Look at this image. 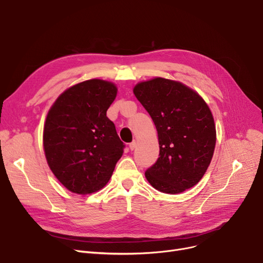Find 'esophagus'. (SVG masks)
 I'll return each instance as SVG.
<instances>
[{
  "mask_svg": "<svg viewBox=\"0 0 263 263\" xmlns=\"http://www.w3.org/2000/svg\"><path fill=\"white\" fill-rule=\"evenodd\" d=\"M135 147H136V142H135V141H133L132 143H130V144H129V148H130L131 150L135 149Z\"/></svg>",
  "mask_w": 263,
  "mask_h": 263,
  "instance_id": "esophagus-1",
  "label": "esophagus"
}]
</instances>
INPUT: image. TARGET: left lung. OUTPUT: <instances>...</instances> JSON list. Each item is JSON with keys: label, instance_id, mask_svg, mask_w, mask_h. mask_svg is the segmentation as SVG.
I'll return each mask as SVG.
<instances>
[{"label": "left lung", "instance_id": "1", "mask_svg": "<svg viewBox=\"0 0 263 263\" xmlns=\"http://www.w3.org/2000/svg\"><path fill=\"white\" fill-rule=\"evenodd\" d=\"M133 92L153 118L160 154L145 176L160 192L178 194L199 182L216 142L211 110L201 97L180 82L156 78Z\"/></svg>", "mask_w": 263, "mask_h": 263}]
</instances>
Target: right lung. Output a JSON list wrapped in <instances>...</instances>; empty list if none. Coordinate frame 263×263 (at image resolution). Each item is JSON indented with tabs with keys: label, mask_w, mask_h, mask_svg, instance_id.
I'll return each instance as SVG.
<instances>
[{
	"label": "right lung",
	"mask_w": 263,
	"mask_h": 263,
	"mask_svg": "<svg viewBox=\"0 0 263 263\" xmlns=\"http://www.w3.org/2000/svg\"><path fill=\"white\" fill-rule=\"evenodd\" d=\"M110 82L88 80L65 90L50 108L44 129L49 166L77 194L102 189L126 147L106 110L116 98Z\"/></svg>",
	"instance_id": "1"
}]
</instances>
